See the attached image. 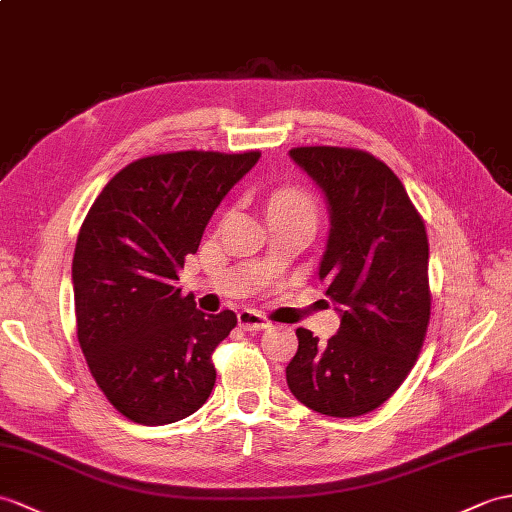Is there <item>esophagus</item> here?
Segmentation results:
<instances>
[{"instance_id": "34e87169", "label": "esophagus", "mask_w": 512, "mask_h": 512, "mask_svg": "<svg viewBox=\"0 0 512 512\" xmlns=\"http://www.w3.org/2000/svg\"><path fill=\"white\" fill-rule=\"evenodd\" d=\"M237 323L246 331H264L270 327V320L255 310H242L237 314Z\"/></svg>"}]
</instances>
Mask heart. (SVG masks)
<instances>
[{"label": "heart", "mask_w": 512, "mask_h": 512, "mask_svg": "<svg viewBox=\"0 0 512 512\" xmlns=\"http://www.w3.org/2000/svg\"><path fill=\"white\" fill-rule=\"evenodd\" d=\"M270 211H294V213H305V216L310 218L316 216L314 200L305 192H301V189H283V192L272 196Z\"/></svg>", "instance_id": "b5f03b06"}]
</instances>
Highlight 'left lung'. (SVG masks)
<instances>
[{
    "instance_id": "left-lung-1",
    "label": "left lung",
    "mask_w": 512,
    "mask_h": 512,
    "mask_svg": "<svg viewBox=\"0 0 512 512\" xmlns=\"http://www.w3.org/2000/svg\"><path fill=\"white\" fill-rule=\"evenodd\" d=\"M290 157L329 202L318 277L342 318L327 342L296 329L299 351L285 379L314 412L360 417L395 395L421 353L432 314L425 222L397 174L371 152L301 146Z\"/></svg>"
}]
</instances>
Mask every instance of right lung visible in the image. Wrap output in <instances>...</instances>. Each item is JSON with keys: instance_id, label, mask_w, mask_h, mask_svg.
<instances>
[{"instance_id": "obj_1", "label": "right lung", "mask_w": 512, "mask_h": 512, "mask_svg": "<svg viewBox=\"0 0 512 512\" xmlns=\"http://www.w3.org/2000/svg\"><path fill=\"white\" fill-rule=\"evenodd\" d=\"M259 157L181 150L137 159L104 185L82 222L71 264L78 342L95 384L130 421H181L211 395V355L237 316L196 310L176 285L178 270Z\"/></svg>"}]
</instances>
